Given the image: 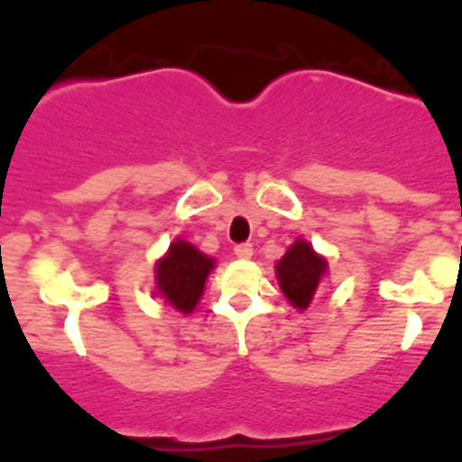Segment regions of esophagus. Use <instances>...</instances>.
Here are the masks:
<instances>
[{
    "label": "esophagus",
    "instance_id": "1",
    "mask_svg": "<svg viewBox=\"0 0 462 462\" xmlns=\"http://www.w3.org/2000/svg\"><path fill=\"white\" fill-rule=\"evenodd\" d=\"M236 256L242 258V260L252 258V245H250V244H239V245H236Z\"/></svg>",
    "mask_w": 462,
    "mask_h": 462
}]
</instances>
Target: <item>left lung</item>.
<instances>
[{"label":"left lung","mask_w":462,"mask_h":462,"mask_svg":"<svg viewBox=\"0 0 462 462\" xmlns=\"http://www.w3.org/2000/svg\"><path fill=\"white\" fill-rule=\"evenodd\" d=\"M329 273L327 258L314 252L306 239L298 237L275 264V275L281 291L293 309L306 310L317 293L320 281Z\"/></svg>","instance_id":"1"}]
</instances>
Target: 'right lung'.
<instances>
[{
  "label": "right lung",
  "mask_w": 462,
  "mask_h": 462,
  "mask_svg": "<svg viewBox=\"0 0 462 462\" xmlns=\"http://www.w3.org/2000/svg\"><path fill=\"white\" fill-rule=\"evenodd\" d=\"M215 266V258L206 256L185 239H175L153 266L156 296L175 310L191 314L202 298L206 279Z\"/></svg>",
  "instance_id": "add662e5"
}]
</instances>
